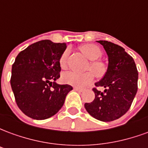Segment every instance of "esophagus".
I'll list each match as a JSON object with an SVG mask.
<instances>
[{
	"label": "esophagus",
	"instance_id": "obj_1",
	"mask_svg": "<svg viewBox=\"0 0 148 148\" xmlns=\"http://www.w3.org/2000/svg\"><path fill=\"white\" fill-rule=\"evenodd\" d=\"M74 90L77 91V92H83V89H81V88H77V87H74Z\"/></svg>",
	"mask_w": 148,
	"mask_h": 148
}]
</instances>
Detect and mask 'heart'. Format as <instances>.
I'll list each match as a JSON object with an SVG mask.
<instances>
[{
    "label": "heart",
    "instance_id": "heart-1",
    "mask_svg": "<svg viewBox=\"0 0 148 148\" xmlns=\"http://www.w3.org/2000/svg\"><path fill=\"white\" fill-rule=\"evenodd\" d=\"M81 50L87 58L92 60L89 66V70H91L97 76L101 77L106 72L105 65L101 62L96 61L101 56V50L95 44H86L81 47ZM71 50L67 48L65 51L59 58V66L62 69H66L67 66L68 58L70 56ZM94 75L91 72H86L83 74H79L76 72H66L62 74V80L66 84L71 85L77 88H83L93 82Z\"/></svg>",
    "mask_w": 148,
    "mask_h": 148
}]
</instances>
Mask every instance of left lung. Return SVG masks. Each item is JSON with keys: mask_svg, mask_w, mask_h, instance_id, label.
<instances>
[{"mask_svg": "<svg viewBox=\"0 0 148 148\" xmlns=\"http://www.w3.org/2000/svg\"><path fill=\"white\" fill-rule=\"evenodd\" d=\"M109 57V66L101 80L95 83L103 86L101 92L93 90L95 98L86 103L85 108L93 117L109 122L116 120L130 109L138 89V71L132 57L121 46L106 40H99Z\"/></svg>", "mask_w": 148, "mask_h": 148, "instance_id": "8db88e82", "label": "left lung"}]
</instances>
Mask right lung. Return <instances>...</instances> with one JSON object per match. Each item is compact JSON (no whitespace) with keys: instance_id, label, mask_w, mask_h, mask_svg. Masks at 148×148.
<instances>
[{"instance_id":"add662e5","label":"right lung","mask_w":148,"mask_h":148,"mask_svg":"<svg viewBox=\"0 0 148 148\" xmlns=\"http://www.w3.org/2000/svg\"><path fill=\"white\" fill-rule=\"evenodd\" d=\"M66 44L41 40L21 51L12 67V90L19 109L35 120H45L58 112L70 85L55 82L60 77L59 58Z\"/></svg>"}]
</instances>
